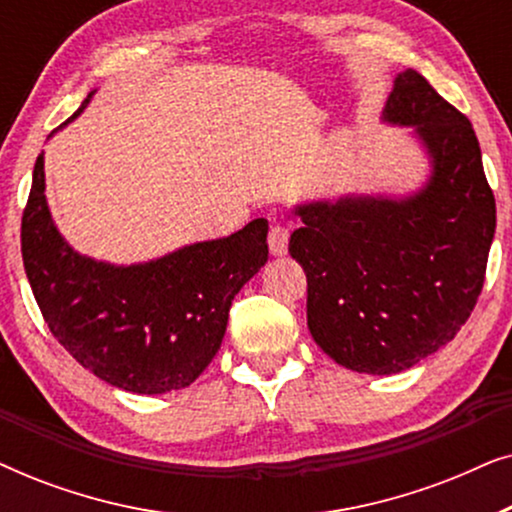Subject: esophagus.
Masks as SVG:
<instances>
[{
	"mask_svg": "<svg viewBox=\"0 0 512 512\" xmlns=\"http://www.w3.org/2000/svg\"><path fill=\"white\" fill-rule=\"evenodd\" d=\"M270 254L272 256H284L289 249V228L286 226H272L268 235Z\"/></svg>",
	"mask_w": 512,
	"mask_h": 512,
	"instance_id": "1",
	"label": "esophagus"
}]
</instances>
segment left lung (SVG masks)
I'll use <instances>...</instances> for the list:
<instances>
[{"label": "left lung", "instance_id": "1", "mask_svg": "<svg viewBox=\"0 0 512 512\" xmlns=\"http://www.w3.org/2000/svg\"><path fill=\"white\" fill-rule=\"evenodd\" d=\"M382 121L412 128L429 181L403 198L305 202L289 240L314 342L368 375L401 373L454 340L478 303L496 228L473 125L422 74L396 76Z\"/></svg>", "mask_w": 512, "mask_h": 512}]
</instances>
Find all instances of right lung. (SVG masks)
<instances>
[{
  "label": "right lung",
  "instance_id": "1",
  "mask_svg": "<svg viewBox=\"0 0 512 512\" xmlns=\"http://www.w3.org/2000/svg\"><path fill=\"white\" fill-rule=\"evenodd\" d=\"M44 191L39 153L20 249L55 340L90 373L132 394H167L198 380L219 352L237 291L268 261V221L254 219L233 235L156 261L114 265L69 247Z\"/></svg>",
  "mask_w": 512,
  "mask_h": 512
}]
</instances>
